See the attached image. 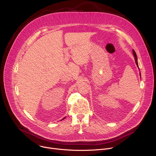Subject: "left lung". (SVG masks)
<instances>
[{"mask_svg":"<svg viewBox=\"0 0 156 156\" xmlns=\"http://www.w3.org/2000/svg\"><path fill=\"white\" fill-rule=\"evenodd\" d=\"M133 55H134V57H135V63H136V65H137V66H138V68L139 69L138 63V58H137V55H136V52H135V51L134 50H133ZM139 71H140V69H139ZM140 76H141V73H140Z\"/></svg>","mask_w":156,"mask_h":156,"instance_id":"8db88e82","label":"left lung"}]
</instances>
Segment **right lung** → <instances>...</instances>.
Wrapping results in <instances>:
<instances>
[{"label":"right lung","mask_w":156,"mask_h":156,"mask_svg":"<svg viewBox=\"0 0 156 156\" xmlns=\"http://www.w3.org/2000/svg\"><path fill=\"white\" fill-rule=\"evenodd\" d=\"M65 119V117H64V118H63V119H62V120H63V119Z\"/></svg>","instance_id":"obj_1"}]
</instances>
